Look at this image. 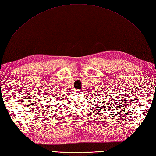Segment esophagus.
I'll return each mask as SVG.
<instances>
[{
  "instance_id": "esophagus-1",
  "label": "esophagus",
  "mask_w": 156,
  "mask_h": 156,
  "mask_svg": "<svg viewBox=\"0 0 156 156\" xmlns=\"http://www.w3.org/2000/svg\"><path fill=\"white\" fill-rule=\"evenodd\" d=\"M77 92H81V90H76Z\"/></svg>"
}]
</instances>
